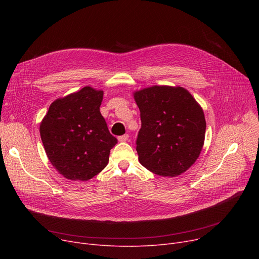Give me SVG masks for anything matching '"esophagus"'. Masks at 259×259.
Returning a JSON list of instances; mask_svg holds the SVG:
<instances>
[{
  "label": "esophagus",
  "instance_id": "1",
  "mask_svg": "<svg viewBox=\"0 0 259 259\" xmlns=\"http://www.w3.org/2000/svg\"><path fill=\"white\" fill-rule=\"evenodd\" d=\"M129 140V135L128 134H124V135H120L118 137V141L119 142H127Z\"/></svg>",
  "mask_w": 259,
  "mask_h": 259
}]
</instances>
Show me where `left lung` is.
<instances>
[{"mask_svg": "<svg viewBox=\"0 0 259 259\" xmlns=\"http://www.w3.org/2000/svg\"><path fill=\"white\" fill-rule=\"evenodd\" d=\"M142 127L137 138L141 164L161 176H178L191 167L205 141L201 107L182 87L153 86L134 93Z\"/></svg>", "mask_w": 259, "mask_h": 259, "instance_id": "left-lung-1", "label": "left lung"}]
</instances>
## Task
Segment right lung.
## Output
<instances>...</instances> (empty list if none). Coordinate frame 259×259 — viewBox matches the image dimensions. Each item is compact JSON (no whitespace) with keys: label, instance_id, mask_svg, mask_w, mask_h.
<instances>
[{"label":"right lung","instance_id":"right-lung-1","mask_svg":"<svg viewBox=\"0 0 259 259\" xmlns=\"http://www.w3.org/2000/svg\"><path fill=\"white\" fill-rule=\"evenodd\" d=\"M102 90L84 87L54 101L39 126L46 154L60 174L88 181L108 164L117 140L100 112Z\"/></svg>","mask_w":259,"mask_h":259}]
</instances>
